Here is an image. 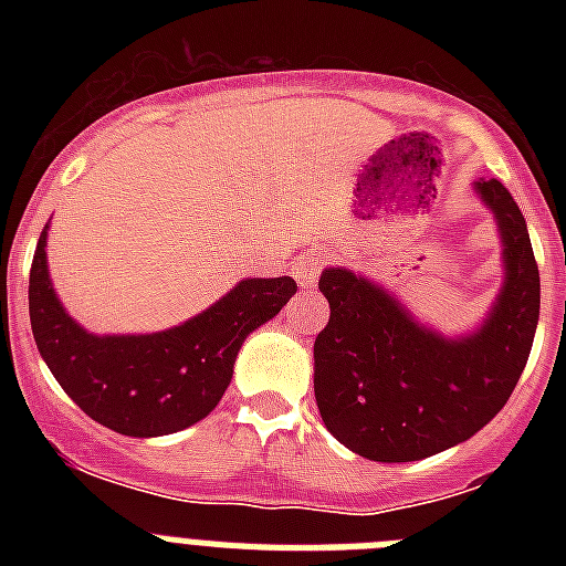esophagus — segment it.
<instances>
[{
    "instance_id": "34e87169",
    "label": "esophagus",
    "mask_w": 566,
    "mask_h": 566,
    "mask_svg": "<svg viewBox=\"0 0 566 566\" xmlns=\"http://www.w3.org/2000/svg\"><path fill=\"white\" fill-rule=\"evenodd\" d=\"M323 254L319 252H303L297 258V263H294V277H297V283L303 289H312L314 283H317L319 277V269H323Z\"/></svg>"
}]
</instances>
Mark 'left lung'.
Wrapping results in <instances>:
<instances>
[{
  "label": "left lung",
  "instance_id": "8db88e82",
  "mask_svg": "<svg viewBox=\"0 0 566 566\" xmlns=\"http://www.w3.org/2000/svg\"><path fill=\"white\" fill-rule=\"evenodd\" d=\"M504 243V286L488 323L444 339L365 277L326 269L332 317L314 339V397L337 442L371 462H417L482 431L516 388L538 326L542 283L527 223L496 181L476 184Z\"/></svg>",
  "mask_w": 566,
  "mask_h": 566
}]
</instances>
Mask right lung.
<instances>
[{
	"label": "right lung",
	"mask_w": 566,
	"mask_h": 566,
	"mask_svg": "<svg viewBox=\"0 0 566 566\" xmlns=\"http://www.w3.org/2000/svg\"><path fill=\"white\" fill-rule=\"evenodd\" d=\"M48 227L30 266V328L50 374L98 424L124 437H167L221 402L240 345L297 292L292 277H252L169 332L96 337L70 319L48 277Z\"/></svg>",
	"instance_id": "1"
}]
</instances>
